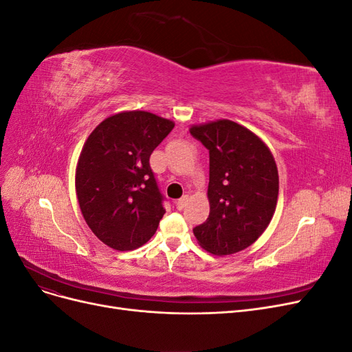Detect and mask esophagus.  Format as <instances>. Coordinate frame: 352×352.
<instances>
[{
	"mask_svg": "<svg viewBox=\"0 0 352 352\" xmlns=\"http://www.w3.org/2000/svg\"><path fill=\"white\" fill-rule=\"evenodd\" d=\"M188 195H184L182 198H179L176 202H175V206H176V208L177 210H182L185 206H186V202H188Z\"/></svg>",
	"mask_w": 352,
	"mask_h": 352,
	"instance_id": "1",
	"label": "esophagus"
}]
</instances>
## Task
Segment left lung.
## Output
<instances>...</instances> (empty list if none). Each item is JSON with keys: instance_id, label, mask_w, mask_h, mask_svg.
I'll return each mask as SVG.
<instances>
[{"instance_id": "8db88e82", "label": "left lung", "mask_w": 352, "mask_h": 352, "mask_svg": "<svg viewBox=\"0 0 352 352\" xmlns=\"http://www.w3.org/2000/svg\"><path fill=\"white\" fill-rule=\"evenodd\" d=\"M189 132L210 153V214L194 228L198 243L221 257L248 248L278 204L279 175L269 146L226 119L194 124Z\"/></svg>"}]
</instances>
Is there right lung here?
<instances>
[{"label": "right lung", "instance_id": "1", "mask_svg": "<svg viewBox=\"0 0 352 352\" xmlns=\"http://www.w3.org/2000/svg\"><path fill=\"white\" fill-rule=\"evenodd\" d=\"M175 123L148 111L102 120L85 142L76 167L82 216L101 242L117 251L142 247L164 216L150 155Z\"/></svg>", "mask_w": 352, "mask_h": 352}]
</instances>
